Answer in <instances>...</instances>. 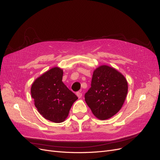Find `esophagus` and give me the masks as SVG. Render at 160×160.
Returning a JSON list of instances; mask_svg holds the SVG:
<instances>
[{
	"mask_svg": "<svg viewBox=\"0 0 160 160\" xmlns=\"http://www.w3.org/2000/svg\"><path fill=\"white\" fill-rule=\"evenodd\" d=\"M76 95H77V97L80 98L82 97V93L81 92H77Z\"/></svg>",
	"mask_w": 160,
	"mask_h": 160,
	"instance_id": "obj_1",
	"label": "esophagus"
}]
</instances>
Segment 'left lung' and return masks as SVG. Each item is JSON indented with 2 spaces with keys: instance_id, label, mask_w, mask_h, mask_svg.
<instances>
[{
  "instance_id": "left-lung-1",
  "label": "left lung",
  "mask_w": 160,
  "mask_h": 160,
  "mask_svg": "<svg viewBox=\"0 0 160 160\" xmlns=\"http://www.w3.org/2000/svg\"><path fill=\"white\" fill-rule=\"evenodd\" d=\"M127 91L128 84L123 75L113 68L101 66L93 72L85 101L96 117L105 120L119 111Z\"/></svg>"
}]
</instances>
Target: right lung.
<instances>
[{"label": "right lung", "mask_w": 160, "mask_h": 160, "mask_svg": "<svg viewBox=\"0 0 160 160\" xmlns=\"http://www.w3.org/2000/svg\"><path fill=\"white\" fill-rule=\"evenodd\" d=\"M63 70L58 67L44 73L31 86L35 106L45 118L61 122L67 118L77 96L62 82Z\"/></svg>", "instance_id": "right-lung-1"}]
</instances>
